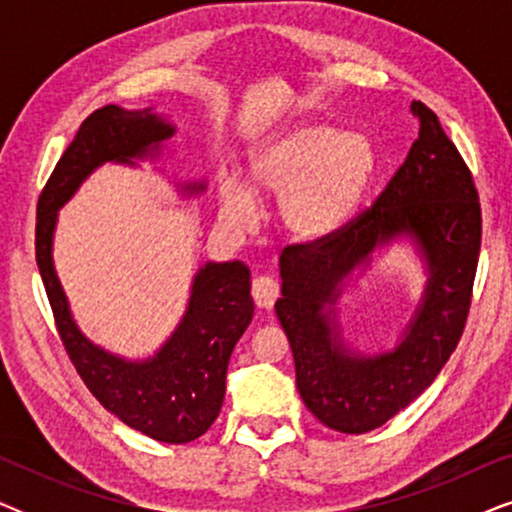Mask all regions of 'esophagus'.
Wrapping results in <instances>:
<instances>
[{
    "instance_id": "34e87169",
    "label": "esophagus",
    "mask_w": 512,
    "mask_h": 512,
    "mask_svg": "<svg viewBox=\"0 0 512 512\" xmlns=\"http://www.w3.org/2000/svg\"><path fill=\"white\" fill-rule=\"evenodd\" d=\"M251 296L261 310H270L279 296V284L272 277H256L251 284Z\"/></svg>"
}]
</instances>
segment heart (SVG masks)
I'll list each match as a JSON object with an SVG mask.
<instances>
[{
    "mask_svg": "<svg viewBox=\"0 0 512 512\" xmlns=\"http://www.w3.org/2000/svg\"><path fill=\"white\" fill-rule=\"evenodd\" d=\"M373 167L366 137L340 135L326 123H303L251 153L249 186L277 198L275 214L286 233L314 242L333 235L352 216ZM221 209L230 223H244L251 216V195L223 177Z\"/></svg>",
    "mask_w": 512,
    "mask_h": 512,
    "instance_id": "heart-1",
    "label": "heart"
}]
</instances>
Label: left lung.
<instances>
[{"mask_svg":"<svg viewBox=\"0 0 512 512\" xmlns=\"http://www.w3.org/2000/svg\"><path fill=\"white\" fill-rule=\"evenodd\" d=\"M419 135L375 205L324 240L291 244L279 256L275 303L289 338L296 387L307 410L340 433H368L431 387L464 333L478 270L482 214L471 170L424 102H412ZM410 236L427 284L394 350H349L337 298L351 272L389 241Z\"/></svg>","mask_w":512,"mask_h":512,"instance_id":"left-lung-1","label":"left lung"}]
</instances>
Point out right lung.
<instances>
[{"instance_id":"obj_1","label":"right lung","mask_w":512,"mask_h":512,"mask_svg":"<svg viewBox=\"0 0 512 512\" xmlns=\"http://www.w3.org/2000/svg\"><path fill=\"white\" fill-rule=\"evenodd\" d=\"M174 125L153 109L128 111L107 104L81 123L62 153L37 205V265L44 279L60 340L76 373L97 401L130 429L160 443H191L219 417L226 396L228 361L254 317L251 272L242 261L205 263L195 272L179 326L156 354L130 361L97 347L79 331L53 265L58 212L104 163L137 165L158 158ZM205 184H184L186 195Z\"/></svg>"}]
</instances>
